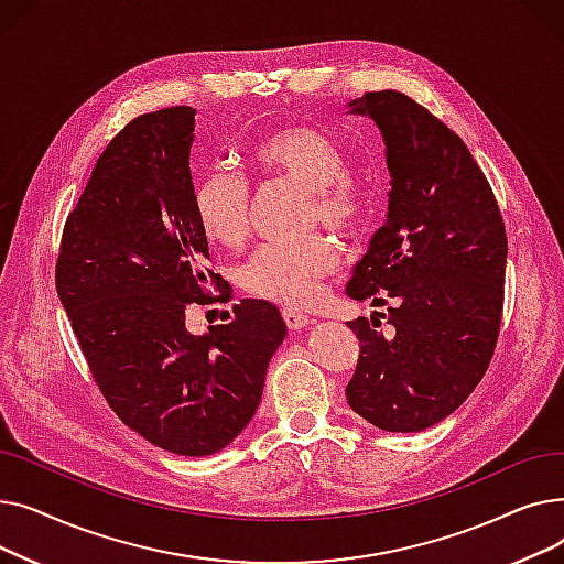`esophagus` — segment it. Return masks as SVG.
Segmentation results:
<instances>
[{
    "label": "esophagus",
    "instance_id": "obj_1",
    "mask_svg": "<svg viewBox=\"0 0 564 564\" xmlns=\"http://www.w3.org/2000/svg\"><path fill=\"white\" fill-rule=\"evenodd\" d=\"M283 319H285V324H288V329H292V332H297V329H304L306 324H311V317L308 315H304V313H300V311H294V308H283Z\"/></svg>",
    "mask_w": 564,
    "mask_h": 564
}]
</instances>
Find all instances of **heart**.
Wrapping results in <instances>:
<instances>
[{
    "mask_svg": "<svg viewBox=\"0 0 564 564\" xmlns=\"http://www.w3.org/2000/svg\"><path fill=\"white\" fill-rule=\"evenodd\" d=\"M251 166L267 177H285L308 189L311 217L338 232L364 230L372 198L364 183L347 173L343 148L322 130L288 126L256 141ZM194 215L207 235L224 247H240L249 235V185L240 173L215 169L194 185ZM343 262L338 245L327 235L300 242H267L240 267L237 283L260 300L297 306L317 297L322 281Z\"/></svg>",
    "mask_w": 564,
    "mask_h": 564,
    "instance_id": "obj_1",
    "label": "heart"
}]
</instances>
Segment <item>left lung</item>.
Instances as JSON below:
<instances>
[{"label": "left lung", "mask_w": 564, "mask_h": 564, "mask_svg": "<svg viewBox=\"0 0 564 564\" xmlns=\"http://www.w3.org/2000/svg\"><path fill=\"white\" fill-rule=\"evenodd\" d=\"M387 143L389 219L354 267L347 294L387 306L347 322L359 361L347 402L387 432H421L473 393L494 357L506 297L508 235L466 143L409 96L387 88L349 102Z\"/></svg>", "instance_id": "obj_1"}]
</instances>
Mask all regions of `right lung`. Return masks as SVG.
Masks as SVG:
<instances>
[{
	"mask_svg": "<svg viewBox=\"0 0 564 564\" xmlns=\"http://www.w3.org/2000/svg\"><path fill=\"white\" fill-rule=\"evenodd\" d=\"M194 107L141 113L118 132L68 215L56 292L100 393L128 427L173 455H213L260 404L285 338L276 306L242 300L194 336L189 304L224 302L194 215Z\"/></svg>",
	"mask_w": 564,
	"mask_h": 564,
	"instance_id": "obj_1",
	"label": "right lung"
}]
</instances>
